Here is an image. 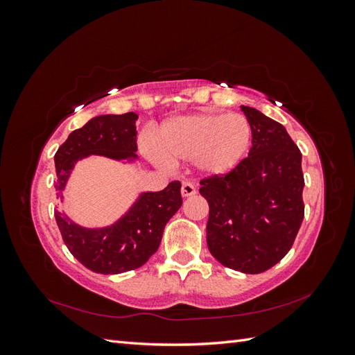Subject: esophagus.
Segmentation results:
<instances>
[{
  "instance_id": "esophagus-1",
  "label": "esophagus",
  "mask_w": 355,
  "mask_h": 355,
  "mask_svg": "<svg viewBox=\"0 0 355 355\" xmlns=\"http://www.w3.org/2000/svg\"><path fill=\"white\" fill-rule=\"evenodd\" d=\"M180 192H182V197H192L196 194V187L191 184V182H184L182 184V188H180Z\"/></svg>"
}]
</instances>
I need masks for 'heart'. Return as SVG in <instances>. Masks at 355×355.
<instances>
[{
    "label": "heart",
    "mask_w": 355,
    "mask_h": 355,
    "mask_svg": "<svg viewBox=\"0 0 355 355\" xmlns=\"http://www.w3.org/2000/svg\"><path fill=\"white\" fill-rule=\"evenodd\" d=\"M252 141V128L241 114H192L171 118L161 127L158 148L146 142L148 157L159 164L196 161L207 176L228 173Z\"/></svg>",
    "instance_id": "heart-1"
}]
</instances>
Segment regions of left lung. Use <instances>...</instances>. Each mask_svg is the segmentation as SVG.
Wrapping results in <instances>:
<instances>
[{
    "instance_id": "left-lung-1",
    "label": "left lung",
    "mask_w": 355,
    "mask_h": 355,
    "mask_svg": "<svg viewBox=\"0 0 355 355\" xmlns=\"http://www.w3.org/2000/svg\"><path fill=\"white\" fill-rule=\"evenodd\" d=\"M252 128L249 157L228 175L200 182L209 202L207 247L227 268L259 274L292 249L304 220L302 154L284 125L241 106Z\"/></svg>"
}]
</instances>
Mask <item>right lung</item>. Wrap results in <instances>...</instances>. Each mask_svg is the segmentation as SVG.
Instances as JSON below:
<instances>
[{
  "label": "right lung",
  "mask_w": 355,
  "mask_h": 355,
  "mask_svg": "<svg viewBox=\"0 0 355 355\" xmlns=\"http://www.w3.org/2000/svg\"><path fill=\"white\" fill-rule=\"evenodd\" d=\"M137 118L135 112L98 115L68 136L55 155V188L60 201L80 159L101 155L124 164L135 163ZM180 206V182L175 180L159 192H141L130 209L106 227H81L63 210H55V218L75 259L93 272L108 275L132 271L146 263L158 249L166 223Z\"/></svg>",
  "instance_id": "add662e5"
}]
</instances>
